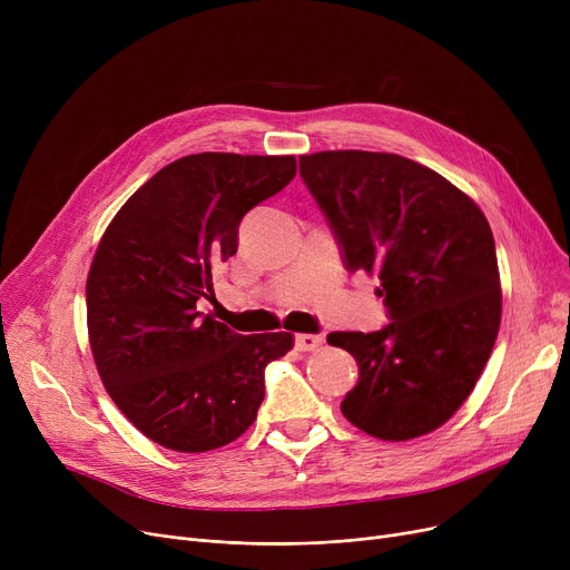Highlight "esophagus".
<instances>
[{"mask_svg":"<svg viewBox=\"0 0 570 570\" xmlns=\"http://www.w3.org/2000/svg\"><path fill=\"white\" fill-rule=\"evenodd\" d=\"M321 346H323L321 335H307V333L295 335V348L297 351H318Z\"/></svg>","mask_w":570,"mask_h":570,"instance_id":"esophagus-1","label":"esophagus"}]
</instances>
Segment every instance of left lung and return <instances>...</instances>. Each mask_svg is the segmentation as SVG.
Masks as SVG:
<instances>
[{
	"mask_svg": "<svg viewBox=\"0 0 570 570\" xmlns=\"http://www.w3.org/2000/svg\"><path fill=\"white\" fill-rule=\"evenodd\" d=\"M301 175L346 267L379 277L393 318L376 333L327 335L361 367L344 417L381 441L434 432L471 395L499 335L501 279L483 209L443 175L391 153L303 155Z\"/></svg>",
	"mask_w": 570,
	"mask_h": 570,
	"instance_id": "left-lung-1",
	"label": "left lung"
}]
</instances>
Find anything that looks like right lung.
<instances>
[{
  "mask_svg": "<svg viewBox=\"0 0 570 570\" xmlns=\"http://www.w3.org/2000/svg\"><path fill=\"white\" fill-rule=\"evenodd\" d=\"M295 157L200 153L168 164L122 205L87 275V333L110 400L147 439L205 453L243 436L263 370L291 333L237 335L196 303L237 252V228L295 177Z\"/></svg>",
  "mask_w": 570,
  "mask_h": 570,
  "instance_id": "1",
  "label": "right lung"
}]
</instances>
